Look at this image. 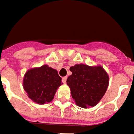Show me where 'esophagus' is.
I'll list each match as a JSON object with an SVG mask.
<instances>
[{"mask_svg": "<svg viewBox=\"0 0 134 134\" xmlns=\"http://www.w3.org/2000/svg\"><path fill=\"white\" fill-rule=\"evenodd\" d=\"M67 77L65 76V77H63V83H66V81H67Z\"/></svg>", "mask_w": 134, "mask_h": 134, "instance_id": "34e87169", "label": "esophagus"}]
</instances>
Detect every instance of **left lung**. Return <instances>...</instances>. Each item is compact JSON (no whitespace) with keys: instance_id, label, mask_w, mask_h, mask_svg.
Listing matches in <instances>:
<instances>
[{"instance_id":"1","label":"left lung","mask_w":134,"mask_h":134,"mask_svg":"<svg viewBox=\"0 0 134 134\" xmlns=\"http://www.w3.org/2000/svg\"><path fill=\"white\" fill-rule=\"evenodd\" d=\"M72 74L67 79L71 94L78 106L94 107L105 95L109 85V76L103 67L79 64L70 67Z\"/></svg>"}]
</instances>
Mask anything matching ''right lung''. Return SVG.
Wrapping results in <instances>:
<instances>
[{
	"label": "right lung",
	"mask_w": 134,
	"mask_h": 134,
	"mask_svg": "<svg viewBox=\"0 0 134 134\" xmlns=\"http://www.w3.org/2000/svg\"><path fill=\"white\" fill-rule=\"evenodd\" d=\"M57 70L47 65L30 69L23 78V88L34 102L43 105L54 99L56 90L62 84Z\"/></svg>",
	"instance_id": "right-lung-1"
}]
</instances>
